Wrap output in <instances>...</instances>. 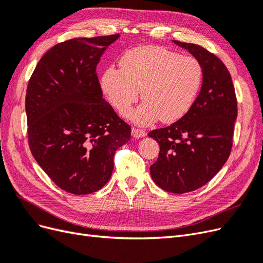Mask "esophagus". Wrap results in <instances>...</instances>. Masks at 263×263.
Instances as JSON below:
<instances>
[{
  "instance_id": "obj_1",
  "label": "esophagus",
  "mask_w": 263,
  "mask_h": 263,
  "mask_svg": "<svg viewBox=\"0 0 263 263\" xmlns=\"http://www.w3.org/2000/svg\"><path fill=\"white\" fill-rule=\"evenodd\" d=\"M132 135L134 138H140V137H145L147 133L144 129H140V128H136V127H133L132 128Z\"/></svg>"
}]
</instances>
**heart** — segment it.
Here are the masks:
<instances>
[{
  "label": "heart",
  "mask_w": 263,
  "mask_h": 263,
  "mask_svg": "<svg viewBox=\"0 0 263 263\" xmlns=\"http://www.w3.org/2000/svg\"><path fill=\"white\" fill-rule=\"evenodd\" d=\"M201 62L163 47L144 46L127 51L121 69L107 68L101 85L110 104L126 115L141 98L145 102L132 114L135 123L147 125L157 119L177 122L192 108L201 91Z\"/></svg>",
  "instance_id": "b5f03b06"
}]
</instances>
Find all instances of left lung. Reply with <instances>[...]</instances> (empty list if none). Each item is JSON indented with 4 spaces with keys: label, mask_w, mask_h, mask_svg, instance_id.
<instances>
[{
    "label": "left lung",
    "mask_w": 263,
    "mask_h": 263,
    "mask_svg": "<svg viewBox=\"0 0 263 263\" xmlns=\"http://www.w3.org/2000/svg\"><path fill=\"white\" fill-rule=\"evenodd\" d=\"M201 62V92L189 112L164 128L149 132L160 146L150 165L156 184L170 193L192 192L210 182L225 164L233 147L237 99L222 61L200 45L173 41Z\"/></svg>",
    "instance_id": "obj_1"
}]
</instances>
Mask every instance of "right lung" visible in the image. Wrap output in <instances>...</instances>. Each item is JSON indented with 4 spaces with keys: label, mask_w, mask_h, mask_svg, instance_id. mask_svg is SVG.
<instances>
[{
    "label": "right lung",
    "mask_w": 263,
    "mask_h": 263,
    "mask_svg": "<svg viewBox=\"0 0 263 263\" xmlns=\"http://www.w3.org/2000/svg\"><path fill=\"white\" fill-rule=\"evenodd\" d=\"M118 37L73 38L54 45L28 81L30 151L68 193L90 194L104 186L116 150L130 139V126L103 99L97 73L101 55Z\"/></svg>",
    "instance_id": "add662e5"
}]
</instances>
